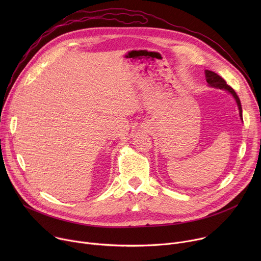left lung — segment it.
Listing matches in <instances>:
<instances>
[{
    "label": "left lung",
    "instance_id": "obj_1",
    "mask_svg": "<svg viewBox=\"0 0 261 261\" xmlns=\"http://www.w3.org/2000/svg\"><path fill=\"white\" fill-rule=\"evenodd\" d=\"M205 79H206V83L208 84L210 87L212 88H216V89H221V90H225L227 92H229L233 98L236 99L237 101V104L239 106V110H240V117L241 119L243 120V114H242V105H241V101H240V98L238 97L237 93L234 92V90L229 87L226 82L223 80L221 76H219L217 73L213 72V71H210V70H205Z\"/></svg>",
    "mask_w": 261,
    "mask_h": 261
}]
</instances>
